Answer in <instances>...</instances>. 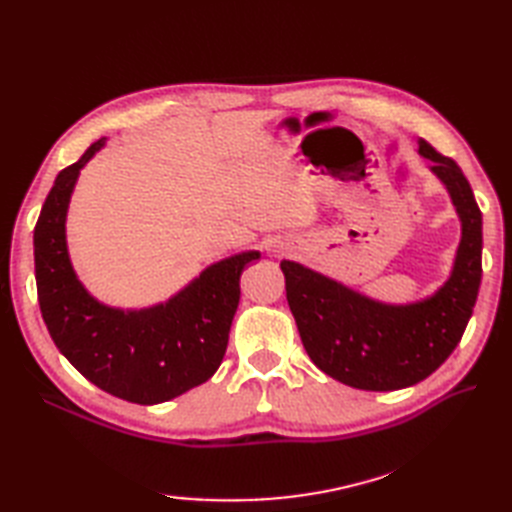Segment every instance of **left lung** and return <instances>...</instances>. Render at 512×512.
<instances>
[{"label": "left lung", "instance_id": "obj_1", "mask_svg": "<svg viewBox=\"0 0 512 512\" xmlns=\"http://www.w3.org/2000/svg\"><path fill=\"white\" fill-rule=\"evenodd\" d=\"M418 153L431 160L461 222V241L448 280L427 299L391 305L342 282L282 260L286 299L309 359L324 374L363 391H397L425 380L461 342L478 297L483 215L468 179L427 141Z\"/></svg>", "mask_w": 512, "mask_h": 512}]
</instances>
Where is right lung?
<instances>
[{
  "mask_svg": "<svg viewBox=\"0 0 512 512\" xmlns=\"http://www.w3.org/2000/svg\"><path fill=\"white\" fill-rule=\"evenodd\" d=\"M106 145L100 138L57 175L34 228L38 303L55 346L98 389L153 406L183 395L218 371L243 269L260 252L213 262L175 297L143 309H119L91 297L76 277L66 215L81 168Z\"/></svg>",
  "mask_w": 512,
  "mask_h": 512,
  "instance_id": "add662e5",
  "label": "right lung"
}]
</instances>
